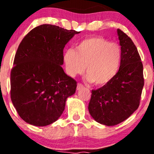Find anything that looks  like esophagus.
<instances>
[{
    "label": "esophagus",
    "instance_id": "esophagus-1",
    "mask_svg": "<svg viewBox=\"0 0 154 154\" xmlns=\"http://www.w3.org/2000/svg\"><path fill=\"white\" fill-rule=\"evenodd\" d=\"M83 87H84V85H83L82 83H78V84H77V90H80L81 88H82Z\"/></svg>",
    "mask_w": 154,
    "mask_h": 154
}]
</instances>
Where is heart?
Returning <instances> with one entry per match:
<instances>
[{
	"label": "heart",
	"mask_w": 154,
	"mask_h": 154,
	"mask_svg": "<svg viewBox=\"0 0 154 154\" xmlns=\"http://www.w3.org/2000/svg\"><path fill=\"white\" fill-rule=\"evenodd\" d=\"M122 50L118 44L102 37L82 40L76 50L68 49L63 54L66 71L75 77L86 69L88 80L103 85L115 77L120 66Z\"/></svg>",
	"instance_id": "b5f03b06"
}]
</instances>
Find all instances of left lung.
Returning a JSON list of instances; mask_svg holds the SVG:
<instances>
[{
	"label": "left lung",
	"instance_id": "obj_1",
	"mask_svg": "<svg viewBox=\"0 0 154 154\" xmlns=\"http://www.w3.org/2000/svg\"><path fill=\"white\" fill-rule=\"evenodd\" d=\"M122 50L119 69L103 87L92 91L88 110L98 123L114 126L137 110L144 85L143 67L131 38L117 29Z\"/></svg>",
	"mask_w": 154,
	"mask_h": 154
}]
</instances>
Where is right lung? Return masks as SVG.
<instances>
[{
  "label": "right lung",
  "mask_w": 154,
  "mask_h": 154,
  "mask_svg": "<svg viewBox=\"0 0 154 154\" xmlns=\"http://www.w3.org/2000/svg\"><path fill=\"white\" fill-rule=\"evenodd\" d=\"M53 24H41L26 34L11 71V99L19 116L35 126H46L62 114L77 82L63 72V48L75 34Z\"/></svg>",
  "instance_id": "add662e5"
}]
</instances>
